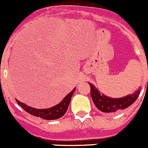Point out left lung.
I'll return each instance as SVG.
<instances>
[{
    "label": "left lung",
    "instance_id": "obj_1",
    "mask_svg": "<svg viewBox=\"0 0 148 148\" xmlns=\"http://www.w3.org/2000/svg\"><path fill=\"white\" fill-rule=\"evenodd\" d=\"M90 86V94L92 101L96 108L104 113H115L124 110L131 105L138 99L141 89H138L135 92L119 99H112L101 94L93 84L89 82Z\"/></svg>",
    "mask_w": 148,
    "mask_h": 148
}]
</instances>
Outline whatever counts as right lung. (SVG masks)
Masks as SVG:
<instances>
[{"instance_id":"add662e5","label":"right lung","mask_w":148,"mask_h":148,"mask_svg":"<svg viewBox=\"0 0 148 148\" xmlns=\"http://www.w3.org/2000/svg\"><path fill=\"white\" fill-rule=\"evenodd\" d=\"M75 88L73 89L71 92L66 95L64 99L61 101V102L57 105L54 106L53 108H47V109H36V108H31L27 104L21 102L18 100L15 99L19 105L23 108L25 111L32 116L40 117L43 119L46 120H54L62 117L66 113L68 109L69 104H70V100L73 95V92H75Z\"/></svg>"}]
</instances>
